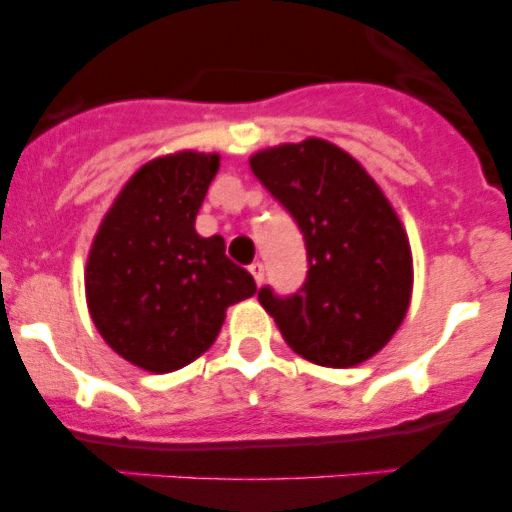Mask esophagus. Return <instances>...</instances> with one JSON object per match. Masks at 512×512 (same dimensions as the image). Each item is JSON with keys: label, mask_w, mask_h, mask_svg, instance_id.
I'll return each instance as SVG.
<instances>
[{"label": "esophagus", "mask_w": 512, "mask_h": 512, "mask_svg": "<svg viewBox=\"0 0 512 512\" xmlns=\"http://www.w3.org/2000/svg\"><path fill=\"white\" fill-rule=\"evenodd\" d=\"M248 271H251L253 274V279H256V284H264V264H261V261H253L251 266H248Z\"/></svg>", "instance_id": "obj_1"}]
</instances>
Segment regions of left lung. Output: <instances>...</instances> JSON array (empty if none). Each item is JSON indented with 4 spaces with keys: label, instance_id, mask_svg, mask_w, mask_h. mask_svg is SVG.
<instances>
[{
    "label": "left lung",
    "instance_id": "1",
    "mask_svg": "<svg viewBox=\"0 0 512 512\" xmlns=\"http://www.w3.org/2000/svg\"><path fill=\"white\" fill-rule=\"evenodd\" d=\"M251 171L305 235L307 282L259 302L302 359L348 369L379 354L408 315L413 251L400 215L351 153L323 138L279 143L248 158Z\"/></svg>",
    "mask_w": 512,
    "mask_h": 512
}]
</instances>
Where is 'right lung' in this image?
<instances>
[{
  "mask_svg": "<svg viewBox=\"0 0 512 512\" xmlns=\"http://www.w3.org/2000/svg\"><path fill=\"white\" fill-rule=\"evenodd\" d=\"M220 153L176 151L151 158L104 212L89 248L84 289L104 343L151 374L200 359L225 312L256 282L225 256L223 235H200L194 220Z\"/></svg>",
  "mask_w": 512,
  "mask_h": 512,
  "instance_id": "obj_1",
  "label": "right lung"
}]
</instances>
